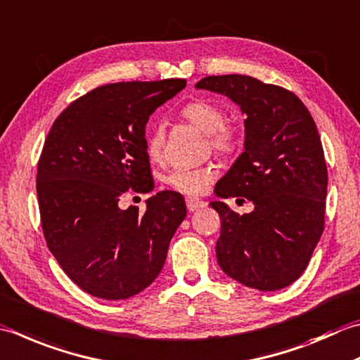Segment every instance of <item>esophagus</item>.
I'll return each instance as SVG.
<instances>
[{
    "label": "esophagus",
    "instance_id": "esophagus-1",
    "mask_svg": "<svg viewBox=\"0 0 360 360\" xmlns=\"http://www.w3.org/2000/svg\"><path fill=\"white\" fill-rule=\"evenodd\" d=\"M186 204H187L188 212H195V210H200V209H202V207H206V202H204L202 200L193 198V196H187V198H186Z\"/></svg>",
    "mask_w": 360,
    "mask_h": 360
}]
</instances>
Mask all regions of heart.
<instances>
[{
	"mask_svg": "<svg viewBox=\"0 0 360 360\" xmlns=\"http://www.w3.org/2000/svg\"><path fill=\"white\" fill-rule=\"evenodd\" d=\"M179 117L206 134L209 148L220 156L229 158L240 150L242 131L237 124L226 122V114L220 104L209 98H193L179 109ZM167 129L162 123H153L146 131V153L151 160H160L164 154ZM217 178L214 165L196 168H174L167 174L165 182L172 188L186 195H202Z\"/></svg>",
	"mask_w": 360,
	"mask_h": 360,
	"instance_id": "obj_1",
	"label": "heart"
}]
</instances>
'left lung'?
I'll list each match as a JSON object with an SVG mask.
<instances>
[{
  "instance_id": "obj_1",
  "label": "left lung",
  "mask_w": 360,
  "mask_h": 360,
  "mask_svg": "<svg viewBox=\"0 0 360 360\" xmlns=\"http://www.w3.org/2000/svg\"><path fill=\"white\" fill-rule=\"evenodd\" d=\"M195 87L229 96L246 115L245 151L215 193L243 196L255 210L238 215L210 202L221 220L218 265L257 290L290 285L325 229L328 168L311 112L293 91L245 75L207 76Z\"/></svg>"
}]
</instances>
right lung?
<instances>
[{
  "label": "right lung",
  "instance_id": "right-lung-1",
  "mask_svg": "<svg viewBox=\"0 0 360 360\" xmlns=\"http://www.w3.org/2000/svg\"><path fill=\"white\" fill-rule=\"evenodd\" d=\"M186 79L115 82L90 90L56 118L37 165L41 229L62 270L84 292L126 300L150 285L187 215L172 190L146 210L118 207L124 192H150L145 126Z\"/></svg>",
  "mask_w": 360,
  "mask_h": 360
}]
</instances>
